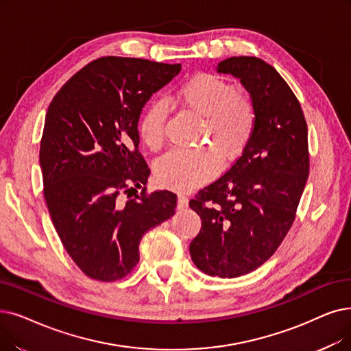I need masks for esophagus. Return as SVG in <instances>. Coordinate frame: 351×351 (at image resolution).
Masks as SVG:
<instances>
[{
    "instance_id": "esophagus-1",
    "label": "esophagus",
    "mask_w": 351,
    "mask_h": 351,
    "mask_svg": "<svg viewBox=\"0 0 351 351\" xmlns=\"http://www.w3.org/2000/svg\"><path fill=\"white\" fill-rule=\"evenodd\" d=\"M188 196L185 193H178V209H184L188 206Z\"/></svg>"
}]
</instances>
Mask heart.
<instances>
[{"label":"heart","mask_w":351,"mask_h":351,"mask_svg":"<svg viewBox=\"0 0 351 351\" xmlns=\"http://www.w3.org/2000/svg\"><path fill=\"white\" fill-rule=\"evenodd\" d=\"M176 97L182 108L202 117V133L222 160L231 162L242 154L256 120L255 106L248 95L235 91L219 75L197 73L180 86ZM167 112L165 101H154L139 121L141 139L152 150L163 145ZM215 151L210 147L172 150L158 162L156 178L166 188H195L217 172L219 159Z\"/></svg>","instance_id":"obj_1"}]
</instances>
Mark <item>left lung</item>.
<instances>
[{"mask_svg":"<svg viewBox=\"0 0 351 351\" xmlns=\"http://www.w3.org/2000/svg\"><path fill=\"white\" fill-rule=\"evenodd\" d=\"M217 71L239 79L256 120L242 155L191 199L202 228L189 251L208 276L235 278L269 260L291 228L310 172L308 133L293 90L264 60L230 57Z\"/></svg>","mask_w":351,"mask_h":351,"instance_id":"obj_1","label":"left lung"}]
</instances>
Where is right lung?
<instances>
[{
	"label": "right lung",
	"instance_id": "add662e5",
	"mask_svg": "<svg viewBox=\"0 0 351 351\" xmlns=\"http://www.w3.org/2000/svg\"><path fill=\"white\" fill-rule=\"evenodd\" d=\"M180 69L101 57L50 103L40 146L44 199L66 251L90 278L126 277L139 263L143 235L173 215L175 193H146L150 171L138 150V125L152 95ZM136 187L144 188L141 195L118 199Z\"/></svg>",
	"mask_w": 351,
	"mask_h": 351
}]
</instances>
